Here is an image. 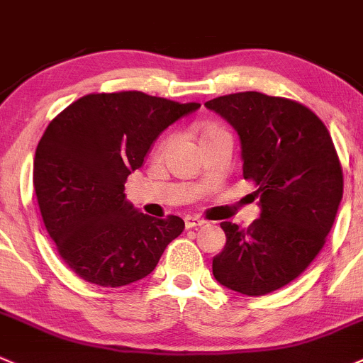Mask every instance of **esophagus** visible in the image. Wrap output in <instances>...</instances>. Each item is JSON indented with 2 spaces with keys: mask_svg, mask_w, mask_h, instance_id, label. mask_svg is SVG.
<instances>
[{
  "mask_svg": "<svg viewBox=\"0 0 363 363\" xmlns=\"http://www.w3.org/2000/svg\"><path fill=\"white\" fill-rule=\"evenodd\" d=\"M204 220L203 218H196V216H185V227L186 229H196V227L204 225Z\"/></svg>",
  "mask_w": 363,
  "mask_h": 363,
  "instance_id": "esophagus-1",
  "label": "esophagus"
}]
</instances>
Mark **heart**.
Listing matches in <instances>:
<instances>
[{"mask_svg":"<svg viewBox=\"0 0 363 363\" xmlns=\"http://www.w3.org/2000/svg\"><path fill=\"white\" fill-rule=\"evenodd\" d=\"M196 133H197V138H199V143H203V141L211 140V138L218 136V134H223V133H225V130H223L222 127H218L216 124H203V125L197 127ZM171 143H173V138H171V136L164 138V140L160 141L159 148H157V155L162 157L164 152H166L167 148H169Z\"/></svg>","mask_w":363,"mask_h":363,"instance_id":"b5f03b06","label":"heart"}]
</instances>
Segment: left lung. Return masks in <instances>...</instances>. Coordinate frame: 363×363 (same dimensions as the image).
Listing matches in <instances>:
<instances>
[{
	"mask_svg": "<svg viewBox=\"0 0 363 363\" xmlns=\"http://www.w3.org/2000/svg\"><path fill=\"white\" fill-rule=\"evenodd\" d=\"M204 106L238 133L242 177L255 182L260 208L248 229L220 223L227 242L213 257V276L242 295L271 294L323 248L342 199L339 157L323 122L295 101L238 92Z\"/></svg>",
	"mask_w": 363,
	"mask_h": 363,
	"instance_id": "8db88e82",
	"label": "left lung"
}]
</instances>
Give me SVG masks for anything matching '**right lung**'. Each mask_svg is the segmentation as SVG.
I'll return each mask as SVG.
<instances>
[{"label":"right lung","mask_w":363,"mask_h":363,"mask_svg":"<svg viewBox=\"0 0 363 363\" xmlns=\"http://www.w3.org/2000/svg\"><path fill=\"white\" fill-rule=\"evenodd\" d=\"M199 108L138 91L89 94L45 129L33 169L36 199L59 255L82 279L111 289L143 279L183 233L180 216L134 208L124 185L160 133Z\"/></svg>","instance_id":"obj_1"}]
</instances>
